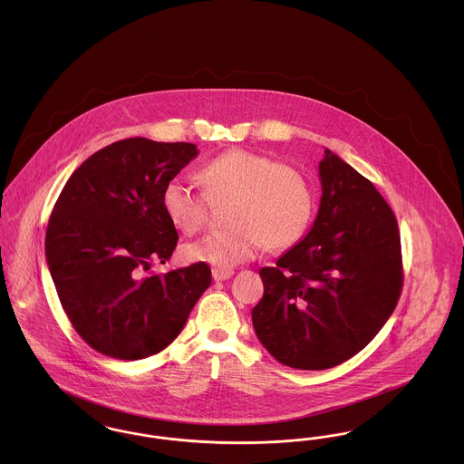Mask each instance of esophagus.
<instances>
[{
    "label": "esophagus",
    "mask_w": 464,
    "mask_h": 464,
    "mask_svg": "<svg viewBox=\"0 0 464 464\" xmlns=\"http://www.w3.org/2000/svg\"><path fill=\"white\" fill-rule=\"evenodd\" d=\"M233 273H235L233 269H224V267H214L212 269V276H214L216 282H224V280L231 278Z\"/></svg>",
    "instance_id": "34e87169"
}]
</instances>
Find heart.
<instances>
[{
    "mask_svg": "<svg viewBox=\"0 0 464 464\" xmlns=\"http://www.w3.org/2000/svg\"><path fill=\"white\" fill-rule=\"evenodd\" d=\"M198 180L205 195L179 177L161 191L165 216L184 235H197L205 226L207 198L227 201V226L186 245L189 261L229 269L252 259L263 245L282 250L308 231L314 195L308 177L295 167L235 148L208 160L198 170Z\"/></svg>",
    "mask_w": 464,
    "mask_h": 464,
    "instance_id": "heart-1",
    "label": "heart"
}]
</instances>
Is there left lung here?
<instances>
[{"instance_id": "8db88e82", "label": "left lung", "mask_w": 464, "mask_h": 464, "mask_svg": "<svg viewBox=\"0 0 464 464\" xmlns=\"http://www.w3.org/2000/svg\"><path fill=\"white\" fill-rule=\"evenodd\" d=\"M322 199L308 235L259 271L252 324L266 350L301 371L362 352L392 316L403 285L397 218L374 184L331 150L318 165Z\"/></svg>"}]
</instances>
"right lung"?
Returning <instances> with one entry per match:
<instances>
[{"label":"right lung","mask_w":464,"mask_h":464,"mask_svg":"<svg viewBox=\"0 0 464 464\" xmlns=\"http://www.w3.org/2000/svg\"><path fill=\"white\" fill-rule=\"evenodd\" d=\"M197 155L189 142L123 139L87 158L55 201L46 263L71 325L95 352L118 360L160 353L210 285L205 263L144 275L176 248L161 191Z\"/></svg>","instance_id":"add662e5"}]
</instances>
